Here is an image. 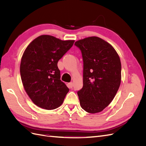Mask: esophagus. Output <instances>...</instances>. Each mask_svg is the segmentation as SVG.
Masks as SVG:
<instances>
[{
  "label": "esophagus",
  "mask_w": 146,
  "mask_h": 146,
  "mask_svg": "<svg viewBox=\"0 0 146 146\" xmlns=\"http://www.w3.org/2000/svg\"><path fill=\"white\" fill-rule=\"evenodd\" d=\"M68 86L70 88H72L73 87V83L72 82H70L68 83Z\"/></svg>",
  "instance_id": "obj_1"
}]
</instances>
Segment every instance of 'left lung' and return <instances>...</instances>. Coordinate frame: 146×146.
Here are the masks:
<instances>
[{
    "instance_id": "left-lung-1",
    "label": "left lung",
    "mask_w": 146,
    "mask_h": 146,
    "mask_svg": "<svg viewBox=\"0 0 146 146\" xmlns=\"http://www.w3.org/2000/svg\"><path fill=\"white\" fill-rule=\"evenodd\" d=\"M74 45L81 50L83 61V86L77 91L80 106L88 113L100 112L120 86V58L111 45L98 37L80 39Z\"/></svg>"
}]
</instances>
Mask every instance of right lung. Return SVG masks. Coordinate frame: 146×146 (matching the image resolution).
<instances>
[{
  "label": "right lung",
  "mask_w": 146,
  "mask_h": 146,
  "mask_svg": "<svg viewBox=\"0 0 146 146\" xmlns=\"http://www.w3.org/2000/svg\"><path fill=\"white\" fill-rule=\"evenodd\" d=\"M74 42L41 35L26 48L20 66L21 80L26 92L38 107L50 110L63 104L69 90L60 80L57 63Z\"/></svg>",
  "instance_id": "obj_1"
}]
</instances>
